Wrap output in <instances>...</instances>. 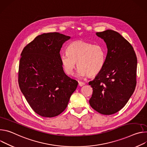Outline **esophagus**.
Masks as SVG:
<instances>
[{"label":"esophagus","mask_w":147,"mask_h":147,"mask_svg":"<svg viewBox=\"0 0 147 147\" xmlns=\"http://www.w3.org/2000/svg\"><path fill=\"white\" fill-rule=\"evenodd\" d=\"M85 85V84L84 82H81V81H79V85L80 86H84V85Z\"/></svg>","instance_id":"34e87169"}]
</instances>
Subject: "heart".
Returning a JSON list of instances; mask_svg holds the SVG:
<instances>
[{
	"instance_id": "heart-1",
	"label": "heart",
	"mask_w": 147,
	"mask_h": 147,
	"mask_svg": "<svg viewBox=\"0 0 147 147\" xmlns=\"http://www.w3.org/2000/svg\"><path fill=\"white\" fill-rule=\"evenodd\" d=\"M67 53L61 54L60 61L65 73L72 75L76 67L78 75L92 76L99 74L103 68L106 59V50L101 44H93L82 40L71 42Z\"/></svg>"
}]
</instances>
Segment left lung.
Returning a JSON list of instances; mask_svg holds the SVG:
<instances>
[{
	"instance_id": "left-lung-1",
	"label": "left lung",
	"mask_w": 147,
	"mask_h": 147,
	"mask_svg": "<svg viewBox=\"0 0 147 147\" xmlns=\"http://www.w3.org/2000/svg\"><path fill=\"white\" fill-rule=\"evenodd\" d=\"M107 48L102 71L89 82L93 88L90 106L105 115L120 110L136 86L137 59L132 45L119 32L111 30L96 32Z\"/></svg>"
}]
</instances>
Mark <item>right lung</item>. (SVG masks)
<instances>
[{"label": "right lung", "instance_id": "add662e5", "mask_svg": "<svg viewBox=\"0 0 147 147\" xmlns=\"http://www.w3.org/2000/svg\"><path fill=\"white\" fill-rule=\"evenodd\" d=\"M70 38L56 32L44 33L21 54L19 87L32 109L42 117L60 115L78 86L77 81L65 74L60 61L62 45Z\"/></svg>", "mask_w": 147, "mask_h": 147}]
</instances>
